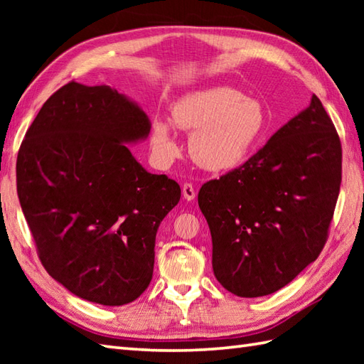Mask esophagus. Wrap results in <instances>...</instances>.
<instances>
[{"label": "esophagus", "mask_w": 364, "mask_h": 364, "mask_svg": "<svg viewBox=\"0 0 364 364\" xmlns=\"http://www.w3.org/2000/svg\"><path fill=\"white\" fill-rule=\"evenodd\" d=\"M196 189L194 186H192V183H184L183 184V197L184 200H188V202H191V200L196 198Z\"/></svg>", "instance_id": "34e87169"}]
</instances>
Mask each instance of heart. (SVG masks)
Masks as SVG:
<instances>
[{"mask_svg": "<svg viewBox=\"0 0 364 364\" xmlns=\"http://www.w3.org/2000/svg\"><path fill=\"white\" fill-rule=\"evenodd\" d=\"M173 123L192 133L189 153L200 167L227 170L241 164L269 129L267 114L258 98L244 97L228 86L197 90L178 100ZM151 150L159 164L167 166L180 154L173 129L164 120L151 127Z\"/></svg>", "mask_w": 364, "mask_h": 364, "instance_id": "b5f03b06", "label": "heart"}]
</instances>
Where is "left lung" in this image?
Listing matches in <instances>:
<instances>
[{"mask_svg":"<svg viewBox=\"0 0 364 364\" xmlns=\"http://www.w3.org/2000/svg\"><path fill=\"white\" fill-rule=\"evenodd\" d=\"M341 164L336 128L313 95L249 161L203 184L198 206L223 288L239 297L267 296L316 261L333 219Z\"/></svg>","mask_w":364,"mask_h":364,"instance_id":"1","label":"left lung"}]
</instances>
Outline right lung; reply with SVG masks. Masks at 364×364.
Returning a JSON list of instances; mask_svg holds the SVG:
<instances>
[{"label":"right lung","instance_id":"1","mask_svg":"<svg viewBox=\"0 0 364 364\" xmlns=\"http://www.w3.org/2000/svg\"><path fill=\"white\" fill-rule=\"evenodd\" d=\"M150 133L136 103L70 81L46 100L17 156V192L37 255L75 296L119 306L149 288L159 223L180 202L167 175L125 142Z\"/></svg>","mask_w":364,"mask_h":364}]
</instances>
